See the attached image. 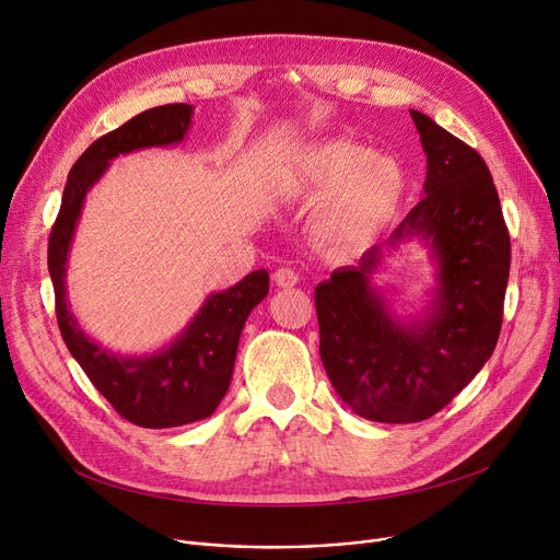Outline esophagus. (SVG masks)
<instances>
[{
  "label": "esophagus",
  "mask_w": 560,
  "mask_h": 560,
  "mask_svg": "<svg viewBox=\"0 0 560 560\" xmlns=\"http://www.w3.org/2000/svg\"><path fill=\"white\" fill-rule=\"evenodd\" d=\"M272 279H275V283H277L279 288H292V285H298L300 275H298L295 270H290V268H279V270L272 275Z\"/></svg>",
  "instance_id": "34e87169"
}]
</instances>
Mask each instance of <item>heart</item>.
<instances>
[{"mask_svg":"<svg viewBox=\"0 0 560 560\" xmlns=\"http://www.w3.org/2000/svg\"><path fill=\"white\" fill-rule=\"evenodd\" d=\"M298 186L325 195L313 220L317 241L336 252H361L395 220L404 174L390 156L365 154L363 147L347 140H329L304 154Z\"/></svg>","mask_w":560,"mask_h":560,"instance_id":"heart-1","label":"heart"}]
</instances>
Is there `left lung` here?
Instances as JSON below:
<instances>
[{"instance_id": "obj_1", "label": "left lung", "mask_w": 560, "mask_h": 560, "mask_svg": "<svg viewBox=\"0 0 560 560\" xmlns=\"http://www.w3.org/2000/svg\"><path fill=\"white\" fill-rule=\"evenodd\" d=\"M427 154L424 197L390 245L420 238L438 265L435 300L401 322L372 285L384 247L315 288L319 357L340 399L372 422L408 424L445 408L492 357L502 331L511 238L488 165L410 110Z\"/></svg>"}]
</instances>
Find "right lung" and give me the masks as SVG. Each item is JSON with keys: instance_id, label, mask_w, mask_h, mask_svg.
<instances>
[{"instance_id": "1", "label": "right lung", "mask_w": 560, "mask_h": 560, "mask_svg": "<svg viewBox=\"0 0 560 560\" xmlns=\"http://www.w3.org/2000/svg\"><path fill=\"white\" fill-rule=\"evenodd\" d=\"M190 115V104L156 106L88 147L68 174L47 247L56 319L70 354L117 413L144 429L182 427L213 416L231 384L245 319L270 290V275L254 270L229 290L213 292L182 336L150 357L110 354L81 331L68 308L66 262L85 192L115 156L182 142Z\"/></svg>"}]
</instances>
